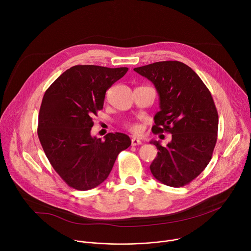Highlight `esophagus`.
<instances>
[{
	"instance_id": "34e87169",
	"label": "esophagus",
	"mask_w": 251,
	"mask_h": 251,
	"mask_svg": "<svg viewBox=\"0 0 251 251\" xmlns=\"http://www.w3.org/2000/svg\"><path fill=\"white\" fill-rule=\"evenodd\" d=\"M141 144H142V142L139 139L132 138V140H131V145L132 146H138V145H141Z\"/></svg>"
}]
</instances>
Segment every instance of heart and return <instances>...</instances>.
<instances>
[{
    "instance_id": "1",
    "label": "heart",
    "mask_w": 251,
    "mask_h": 251,
    "mask_svg": "<svg viewBox=\"0 0 251 251\" xmlns=\"http://www.w3.org/2000/svg\"><path fill=\"white\" fill-rule=\"evenodd\" d=\"M127 128L129 129L130 132L134 133V134H140L142 131V127L140 124L138 123H132V124H128Z\"/></svg>"
}]
</instances>
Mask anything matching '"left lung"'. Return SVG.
<instances>
[{"mask_svg":"<svg viewBox=\"0 0 251 251\" xmlns=\"http://www.w3.org/2000/svg\"><path fill=\"white\" fill-rule=\"evenodd\" d=\"M134 70L159 94L153 132L172 134L166 147L151 141L158 149L151 173L167 186L183 187L205 169L216 146L219 115L211 94L195 71L180 61H159Z\"/></svg>","mask_w":251,"mask_h":251,"instance_id":"obj_1","label":"left lung"}]
</instances>
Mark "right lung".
I'll return each mask as SVG.
<instances>
[{
    "label": "right lung",
    "instance_id": "add662e5",
    "mask_svg": "<svg viewBox=\"0 0 251 251\" xmlns=\"http://www.w3.org/2000/svg\"><path fill=\"white\" fill-rule=\"evenodd\" d=\"M127 67L75 65L46 91L38 135L50 163L62 180L79 191L91 190L108 177L118 154L131 145L129 136H91L92 116L103 108L105 93L125 75Z\"/></svg>",
    "mask_w": 251,
    "mask_h": 251
}]
</instances>
